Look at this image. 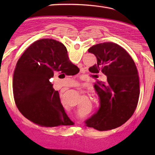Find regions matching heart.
I'll use <instances>...</instances> for the list:
<instances>
[{"label":"heart","mask_w":155,"mask_h":155,"mask_svg":"<svg viewBox=\"0 0 155 155\" xmlns=\"http://www.w3.org/2000/svg\"><path fill=\"white\" fill-rule=\"evenodd\" d=\"M74 83V87H77V88H83V83H80V82L77 81H72Z\"/></svg>","instance_id":"heart-1"}]
</instances>
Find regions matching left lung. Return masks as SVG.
<instances>
[{"mask_svg": "<svg viewBox=\"0 0 155 155\" xmlns=\"http://www.w3.org/2000/svg\"><path fill=\"white\" fill-rule=\"evenodd\" d=\"M88 51L97 60L89 71L103 72L107 81H98L94 85L100 107L84 123L88 127L98 130L113 129L126 123L137 108L140 87L136 65L128 52L113 42L95 45Z\"/></svg>", "mask_w": 155, "mask_h": 155, "instance_id": "obj_1", "label": "left lung"}]
</instances>
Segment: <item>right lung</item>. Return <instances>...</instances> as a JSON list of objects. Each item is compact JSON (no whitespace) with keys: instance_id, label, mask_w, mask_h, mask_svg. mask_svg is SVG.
Instances as JSON below:
<instances>
[{"instance_id":"add662e5","label":"right lung","mask_w":155,"mask_h":155,"mask_svg":"<svg viewBox=\"0 0 155 155\" xmlns=\"http://www.w3.org/2000/svg\"><path fill=\"white\" fill-rule=\"evenodd\" d=\"M79 71L69 61L67 48L61 42L51 38L35 42L18 59L14 72L13 94L18 109L41 126L72 124L49 80L54 74L74 75Z\"/></svg>"}]
</instances>
